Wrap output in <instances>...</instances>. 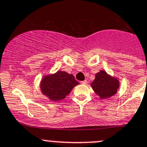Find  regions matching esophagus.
<instances>
[{
	"label": "esophagus",
	"instance_id": "34e87169",
	"mask_svg": "<svg viewBox=\"0 0 147 147\" xmlns=\"http://www.w3.org/2000/svg\"><path fill=\"white\" fill-rule=\"evenodd\" d=\"M81 83L82 84H84V85H86V84H87V81H86V80H85V81H81Z\"/></svg>",
	"mask_w": 147,
	"mask_h": 147
}]
</instances>
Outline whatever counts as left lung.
<instances>
[{"label":"left lung","instance_id":"1","mask_svg":"<svg viewBox=\"0 0 147 147\" xmlns=\"http://www.w3.org/2000/svg\"><path fill=\"white\" fill-rule=\"evenodd\" d=\"M92 89L101 99L114 96L119 90V80L117 77L101 70L96 74L94 81L90 84Z\"/></svg>","mask_w":147,"mask_h":147}]
</instances>
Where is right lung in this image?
<instances>
[{
    "label": "right lung",
    "instance_id": "obj_1",
    "mask_svg": "<svg viewBox=\"0 0 147 147\" xmlns=\"http://www.w3.org/2000/svg\"><path fill=\"white\" fill-rule=\"evenodd\" d=\"M78 84L73 74L57 71L56 73L43 76L40 83V89L43 96L56 102L64 99Z\"/></svg>",
    "mask_w": 147,
    "mask_h": 147
}]
</instances>
